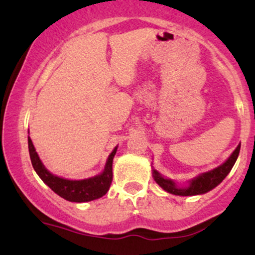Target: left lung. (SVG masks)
<instances>
[{"label":"left lung","instance_id":"1","mask_svg":"<svg viewBox=\"0 0 255 255\" xmlns=\"http://www.w3.org/2000/svg\"><path fill=\"white\" fill-rule=\"evenodd\" d=\"M240 147H241V145H239L238 147H236V150L231 153V156L228 158L227 162L223 163L221 166H218V168L213 169L211 171L199 175L198 177H195L194 180L191 181V184H189L188 187H186V188H180V187H177L175 182H172L171 180H168V178L160 176L156 170H153L154 181H156L164 191L175 195H183V197H187V195L204 194V193L211 191V189L215 188L216 186H218V184L224 180L225 176L229 174L239 157Z\"/></svg>","mask_w":255,"mask_h":255}]
</instances>
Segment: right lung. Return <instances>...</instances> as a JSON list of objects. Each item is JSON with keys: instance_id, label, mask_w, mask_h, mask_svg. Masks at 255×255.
<instances>
[{"instance_id": "add662e5", "label": "right lung", "mask_w": 255, "mask_h": 255, "mask_svg": "<svg viewBox=\"0 0 255 255\" xmlns=\"http://www.w3.org/2000/svg\"><path fill=\"white\" fill-rule=\"evenodd\" d=\"M116 150H118V147L114 148V151L110 153L104 171L101 175L87 178V180L71 181L55 176L44 168L36 150H34L32 140L28 136L30 158L38 176L42 178L43 182L48 184L52 191L60 195L61 198L66 199L68 201H73V203H85V201L95 200V199L103 197L105 193L109 191L111 181H113V159L116 153Z\"/></svg>"}]
</instances>
